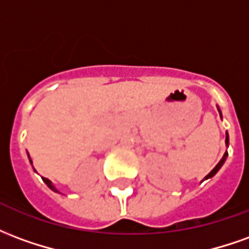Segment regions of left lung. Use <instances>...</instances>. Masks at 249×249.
Listing matches in <instances>:
<instances>
[{"instance_id":"left-lung-1","label":"left lung","mask_w":249,"mask_h":249,"mask_svg":"<svg viewBox=\"0 0 249 249\" xmlns=\"http://www.w3.org/2000/svg\"><path fill=\"white\" fill-rule=\"evenodd\" d=\"M219 112H220V109H219ZM220 116H221V112H220ZM225 144H227V146H228V144H230V139H228V133H227V136H225ZM227 156H228V152H225L224 156H223V159H221V160H220V161L217 162V165H216V167H214L213 169H212V171H211V172H209L208 175H207V176L204 178V180H207V178H213L214 175H216V173L219 172V169H220V168H221V167H223V164H224V162H225V159H227Z\"/></svg>"}]
</instances>
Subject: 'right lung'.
Wrapping results in <instances>:
<instances>
[{
	"mask_svg": "<svg viewBox=\"0 0 249 249\" xmlns=\"http://www.w3.org/2000/svg\"><path fill=\"white\" fill-rule=\"evenodd\" d=\"M29 160H30V157H29ZM30 162H32V160H30ZM42 180H44V183H45L46 185H48V187L51 188L52 191H54V192H58V191H57L56 188H54V185H53V184H52L51 180H48V178H42Z\"/></svg>",
	"mask_w": 249,
	"mask_h": 249,
	"instance_id": "1",
	"label": "right lung"
}]
</instances>
